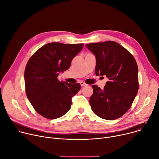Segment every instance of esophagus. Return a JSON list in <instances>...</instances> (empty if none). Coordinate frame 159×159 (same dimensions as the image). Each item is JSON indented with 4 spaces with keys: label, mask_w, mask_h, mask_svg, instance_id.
<instances>
[{
    "label": "esophagus",
    "mask_w": 159,
    "mask_h": 159,
    "mask_svg": "<svg viewBox=\"0 0 159 159\" xmlns=\"http://www.w3.org/2000/svg\"><path fill=\"white\" fill-rule=\"evenodd\" d=\"M80 85H81V86H85V85H86L87 84H86L84 82H83V81H81V82H80Z\"/></svg>",
    "instance_id": "1"
}]
</instances>
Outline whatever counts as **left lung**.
<instances>
[{"instance_id": "obj_1", "label": "left lung", "mask_w": 159, "mask_h": 159, "mask_svg": "<svg viewBox=\"0 0 159 159\" xmlns=\"http://www.w3.org/2000/svg\"><path fill=\"white\" fill-rule=\"evenodd\" d=\"M96 57L95 74L108 79L103 89L92 85L93 111L106 120L117 119L131 108L139 88L138 68L133 56L113 41L86 44Z\"/></svg>"}]
</instances>
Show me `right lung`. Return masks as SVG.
Returning a JSON list of instances; mask_svg holds the SVG:
<instances>
[{
    "instance_id": "add662e5",
    "label": "right lung",
    "mask_w": 159,
    "mask_h": 159,
    "mask_svg": "<svg viewBox=\"0 0 159 159\" xmlns=\"http://www.w3.org/2000/svg\"><path fill=\"white\" fill-rule=\"evenodd\" d=\"M83 46V44L49 43L28 60L25 70V91L34 108L42 117L55 119L70 109L71 98L80 89V84L60 82L57 76L70 68Z\"/></svg>"
}]
</instances>
